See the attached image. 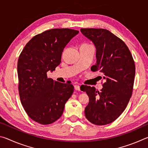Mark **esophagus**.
Here are the masks:
<instances>
[{
	"label": "esophagus",
	"mask_w": 148,
	"mask_h": 148,
	"mask_svg": "<svg viewBox=\"0 0 148 148\" xmlns=\"http://www.w3.org/2000/svg\"><path fill=\"white\" fill-rule=\"evenodd\" d=\"M74 89L75 90H76V91H80V87L78 85H75Z\"/></svg>",
	"instance_id": "34e87169"
}]
</instances>
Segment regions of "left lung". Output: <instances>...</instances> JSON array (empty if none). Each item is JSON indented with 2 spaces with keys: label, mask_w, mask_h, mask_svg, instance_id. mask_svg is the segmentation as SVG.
Returning <instances> with one entry per match:
<instances>
[{
  "label": "left lung",
  "mask_w": 148,
  "mask_h": 148,
  "mask_svg": "<svg viewBox=\"0 0 148 148\" xmlns=\"http://www.w3.org/2000/svg\"><path fill=\"white\" fill-rule=\"evenodd\" d=\"M80 31L93 42L97 49V63L91 70L101 72L105 79L101 92L87 86L82 90L89 97L85 115L92 124H109L123 112L132 96L134 59L125 42L108 30L90 28Z\"/></svg>",
  "instance_id": "8db88e82"
}]
</instances>
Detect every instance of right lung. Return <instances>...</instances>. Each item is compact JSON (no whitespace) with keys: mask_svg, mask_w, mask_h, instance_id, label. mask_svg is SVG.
<instances>
[{"mask_svg":"<svg viewBox=\"0 0 148 148\" xmlns=\"http://www.w3.org/2000/svg\"><path fill=\"white\" fill-rule=\"evenodd\" d=\"M79 31L53 29L34 36L22 50L17 62L18 90L21 104L29 117L42 125L57 121L74 92L72 84L48 78L61 62L62 52Z\"/></svg>","mask_w":148,"mask_h":148,"instance_id":"1","label":"right lung"}]
</instances>
